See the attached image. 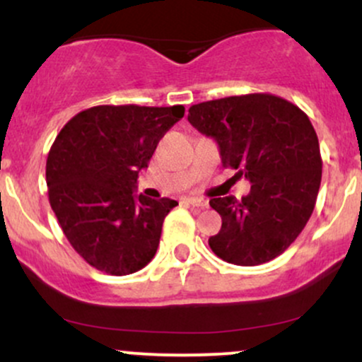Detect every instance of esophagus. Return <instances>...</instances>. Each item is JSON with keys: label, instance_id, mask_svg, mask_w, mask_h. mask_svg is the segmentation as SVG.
<instances>
[{"label": "esophagus", "instance_id": "obj_1", "mask_svg": "<svg viewBox=\"0 0 362 362\" xmlns=\"http://www.w3.org/2000/svg\"><path fill=\"white\" fill-rule=\"evenodd\" d=\"M187 202H189V204L194 206V207H207V201H204V199L189 197V199H187Z\"/></svg>", "mask_w": 362, "mask_h": 362}]
</instances>
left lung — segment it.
<instances>
[{"label":"left lung","mask_w":362,"mask_h":362,"mask_svg":"<svg viewBox=\"0 0 362 362\" xmlns=\"http://www.w3.org/2000/svg\"><path fill=\"white\" fill-rule=\"evenodd\" d=\"M189 122L218 143L223 167L252 184L242 202L231 195L209 201L223 219L211 250L245 267L276 259L308 223L322 182L308 115L276 95L250 93L192 105Z\"/></svg>","instance_id":"1"}]
</instances>
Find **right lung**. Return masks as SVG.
Returning <instances> with one entry per match:
<instances>
[{
	"instance_id": "obj_1",
	"label": "right lung",
	"mask_w": 362,
	"mask_h": 362,
	"mask_svg": "<svg viewBox=\"0 0 362 362\" xmlns=\"http://www.w3.org/2000/svg\"><path fill=\"white\" fill-rule=\"evenodd\" d=\"M184 105H98L76 114L49 151V202L71 247L110 276L138 272L155 257L177 201L136 195L138 175Z\"/></svg>"
}]
</instances>
